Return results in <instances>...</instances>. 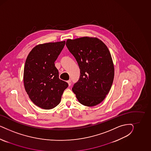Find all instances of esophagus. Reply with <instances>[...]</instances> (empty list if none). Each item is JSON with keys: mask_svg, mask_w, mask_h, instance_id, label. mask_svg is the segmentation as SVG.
<instances>
[{"mask_svg": "<svg viewBox=\"0 0 151 151\" xmlns=\"http://www.w3.org/2000/svg\"><path fill=\"white\" fill-rule=\"evenodd\" d=\"M68 84H69V86H70L71 85V81L70 80H69L68 81Z\"/></svg>", "mask_w": 151, "mask_h": 151, "instance_id": "obj_1", "label": "esophagus"}]
</instances>
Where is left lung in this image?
<instances>
[{"label": "left lung", "mask_w": 151, "mask_h": 151, "mask_svg": "<svg viewBox=\"0 0 151 151\" xmlns=\"http://www.w3.org/2000/svg\"><path fill=\"white\" fill-rule=\"evenodd\" d=\"M66 45L80 70L73 91L83 105L99 104L109 93L114 78V66L107 47L99 39L89 37L68 39Z\"/></svg>", "instance_id": "1"}]
</instances>
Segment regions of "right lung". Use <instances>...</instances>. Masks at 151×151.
Wrapping results in <instances>:
<instances>
[{"label": "right lung", "instance_id": "add662e5", "mask_svg": "<svg viewBox=\"0 0 151 151\" xmlns=\"http://www.w3.org/2000/svg\"><path fill=\"white\" fill-rule=\"evenodd\" d=\"M65 41L36 46L30 52L24 70L25 91L32 102L45 110L58 105L68 83L60 79L55 61Z\"/></svg>", "mask_w": 151, "mask_h": 151}]
</instances>
